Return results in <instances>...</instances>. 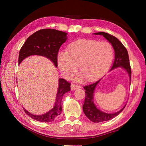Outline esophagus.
Listing matches in <instances>:
<instances>
[{"label":"esophagus","instance_id":"esophagus-1","mask_svg":"<svg viewBox=\"0 0 146 146\" xmlns=\"http://www.w3.org/2000/svg\"><path fill=\"white\" fill-rule=\"evenodd\" d=\"M70 88H71L72 90H75L76 89H78V88H80L81 86L80 85H75V84H72L70 85Z\"/></svg>","mask_w":146,"mask_h":146}]
</instances>
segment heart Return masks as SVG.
Returning a JSON list of instances; mask_svg holds the SVG:
<instances>
[{
	"mask_svg": "<svg viewBox=\"0 0 146 146\" xmlns=\"http://www.w3.org/2000/svg\"><path fill=\"white\" fill-rule=\"evenodd\" d=\"M113 58L111 45L107 42L80 39L69 45L67 51H61L57 63L61 74L69 78L79 69L86 80L99 78L111 64Z\"/></svg>",
	"mask_w": 146,
	"mask_h": 146,
	"instance_id": "1",
	"label": "heart"
}]
</instances>
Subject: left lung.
I'll return each instance as SVG.
<instances>
[{
	"label": "left lung",
	"mask_w": 146,
	"mask_h": 146,
	"mask_svg": "<svg viewBox=\"0 0 146 146\" xmlns=\"http://www.w3.org/2000/svg\"><path fill=\"white\" fill-rule=\"evenodd\" d=\"M94 35H102V36L107 39V40L111 44L114 50V63L111 68L110 69V71L113 69L118 67H121L124 69L129 74L130 77V83H131V70L130 65L129 57L128 54L127 50L124 47L122 42L115 36L110 35L107 33L105 32H98L95 33ZM100 78L98 81L96 82L89 85H86L83 87L85 90V102L83 105V110L86 116L90 119V120L93 122H100L109 121L110 119L117 116L118 114L122 112V110L124 109L126 105L123 107L120 111L114 113H107L100 111L95 105L93 98H94V92L96 86L98 85L99 82L101 80Z\"/></svg>",
	"instance_id": "left-lung-1"
}]
</instances>
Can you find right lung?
I'll list each match as a JSON object with an SVG mask.
<instances>
[{
    "label": "right lung",
    "mask_w": 146,
    "mask_h": 146,
    "mask_svg": "<svg viewBox=\"0 0 146 146\" xmlns=\"http://www.w3.org/2000/svg\"><path fill=\"white\" fill-rule=\"evenodd\" d=\"M68 33L55 29H41L32 34L22 46L19 55V64L31 55H41L50 60L57 66V56L60 46L66 42ZM70 90V83L63 78L59 79L58 89L54 107L49 111L42 115H34L24 108L25 113L35 120L49 122L54 121L61 113V100L63 95Z\"/></svg>",
    "instance_id": "right-lung-1"
}]
</instances>
